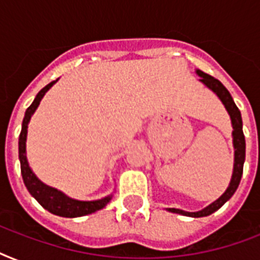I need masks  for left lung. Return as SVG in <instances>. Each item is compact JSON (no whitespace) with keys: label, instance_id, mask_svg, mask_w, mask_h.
Masks as SVG:
<instances>
[{"label":"left lung","instance_id":"1","mask_svg":"<svg viewBox=\"0 0 260 260\" xmlns=\"http://www.w3.org/2000/svg\"><path fill=\"white\" fill-rule=\"evenodd\" d=\"M197 74L201 77V82H204L206 86L212 89L214 93L217 94L218 98L221 100L222 104L225 105L226 110L231 116V120H232V126H234V146H235V166H234V174H232V179H231V183L228 186V189L225 190V193L222 194L221 197L218 198L217 201H214L213 204H210L209 206H206L205 209L200 210V212H194V213H190V212H185V210L175 209V208H170V212L174 213L183 214V216H191V217H204V216H209L213 212H216L217 209H220L224 204H225L228 200H230L234 193L238 189L239 183H240V179H242L243 174V165H244V159H246V140H244V134H243V122H242V114H240V110L238 109V106L235 105L234 100L231 97L230 91L225 89V86L222 85L218 79L213 78L212 75L205 74L204 71L197 70Z\"/></svg>","mask_w":260,"mask_h":260}]
</instances>
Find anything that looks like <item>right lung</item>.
Wrapping results in <instances>:
<instances>
[{
    "label": "right lung",
    "instance_id": "add662e5",
    "mask_svg": "<svg viewBox=\"0 0 260 260\" xmlns=\"http://www.w3.org/2000/svg\"><path fill=\"white\" fill-rule=\"evenodd\" d=\"M56 81H52L39 91L34 102L26 109L24 120H22L21 132H20V139H18V158H20V165H21V175L28 191L38 200L39 204L44 209H47L51 213L62 216V217H81V216L90 214L95 212V210L102 209L110 201V197H105L102 200H98V201H75V200H71V198L66 197L64 194L58 191L56 189H52L50 186L44 185L43 182L39 181L36 175L29 169V166H28V162H26L25 140L28 122L30 120V116L34 114V112L40 104V100L43 98V95Z\"/></svg>",
    "mask_w": 260,
    "mask_h": 260
}]
</instances>
